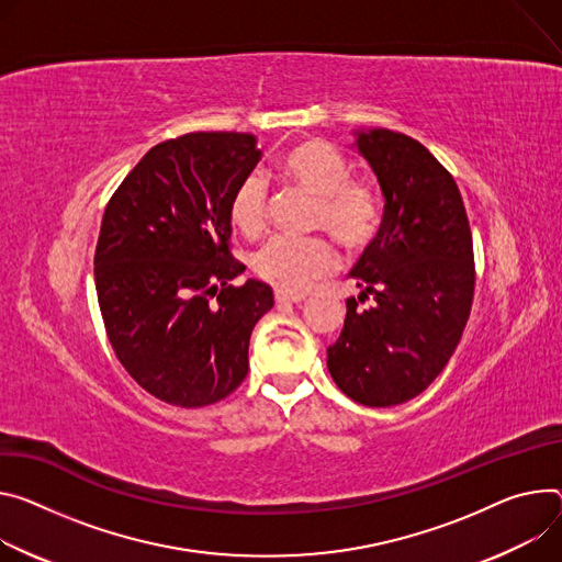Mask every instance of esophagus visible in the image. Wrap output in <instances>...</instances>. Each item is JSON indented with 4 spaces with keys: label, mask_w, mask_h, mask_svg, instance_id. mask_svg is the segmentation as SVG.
I'll return each mask as SVG.
<instances>
[{
    "label": "esophagus",
    "mask_w": 562,
    "mask_h": 562,
    "mask_svg": "<svg viewBox=\"0 0 562 562\" xmlns=\"http://www.w3.org/2000/svg\"><path fill=\"white\" fill-rule=\"evenodd\" d=\"M304 297H307L304 293H289V291H280V289L276 291V302L278 304H297Z\"/></svg>",
    "instance_id": "1"
}]
</instances>
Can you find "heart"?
Segmentation results:
<instances>
[{"mask_svg":"<svg viewBox=\"0 0 562 562\" xmlns=\"http://www.w3.org/2000/svg\"><path fill=\"white\" fill-rule=\"evenodd\" d=\"M282 175L316 199L314 224L325 228L347 250L366 248L381 226V199L363 181L351 179V166L338 149L323 140H304L291 147ZM231 222L246 237L260 235L267 224V183L248 175L231 196ZM334 265V250L318 237L267 239L252 255V271L280 291L300 293L325 276Z\"/></svg>","mask_w":562,"mask_h":562,"instance_id":"obj_1","label":"heart"}]
</instances>
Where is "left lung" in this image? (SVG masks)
<instances>
[{"instance_id":"1","label":"left lung","mask_w":562,"mask_h":562,"mask_svg":"<svg viewBox=\"0 0 562 562\" xmlns=\"http://www.w3.org/2000/svg\"><path fill=\"white\" fill-rule=\"evenodd\" d=\"M353 136L385 213L349 273L363 289L359 301L373 302L359 311L347 300L327 368L349 398L385 407L422 394L462 338L475 289L473 239L454 179L419 140L385 127Z\"/></svg>"}]
</instances>
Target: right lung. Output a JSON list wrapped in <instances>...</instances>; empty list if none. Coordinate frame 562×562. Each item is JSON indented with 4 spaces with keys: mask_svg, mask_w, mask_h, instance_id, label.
Wrapping results in <instances>:
<instances>
[{
    "mask_svg": "<svg viewBox=\"0 0 562 562\" xmlns=\"http://www.w3.org/2000/svg\"><path fill=\"white\" fill-rule=\"evenodd\" d=\"M252 134L196 132L151 147L110 199L93 276L110 342L130 376L179 407L228 396L248 372L273 291L231 250V196L258 166Z\"/></svg>",
    "mask_w": 562,
    "mask_h": 562,
    "instance_id": "1",
    "label": "right lung"
}]
</instances>
